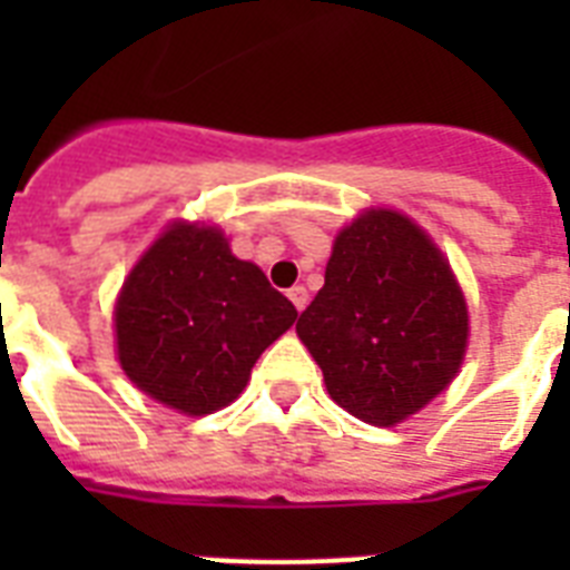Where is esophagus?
I'll return each instance as SVG.
<instances>
[{
    "mask_svg": "<svg viewBox=\"0 0 570 570\" xmlns=\"http://www.w3.org/2000/svg\"><path fill=\"white\" fill-rule=\"evenodd\" d=\"M286 295H289V302L295 304V311H298V313H302L304 307H307V302H311V295H307V289H304L302 284H295Z\"/></svg>",
    "mask_w": 570,
    "mask_h": 570,
    "instance_id": "esophagus-1",
    "label": "esophagus"
}]
</instances>
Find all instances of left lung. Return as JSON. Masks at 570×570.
Segmentation results:
<instances>
[{
    "label": "left lung",
    "instance_id": "1",
    "mask_svg": "<svg viewBox=\"0 0 570 570\" xmlns=\"http://www.w3.org/2000/svg\"><path fill=\"white\" fill-rule=\"evenodd\" d=\"M295 331L340 407L393 425L455 379L468 304L432 239L405 215L373 209L337 236Z\"/></svg>",
    "mask_w": 570,
    "mask_h": 570
}]
</instances>
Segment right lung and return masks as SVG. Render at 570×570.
I'll return each instance as SVG.
<instances>
[{"label":"right lung","mask_w":570,"mask_h":570,"mask_svg":"<svg viewBox=\"0 0 570 570\" xmlns=\"http://www.w3.org/2000/svg\"><path fill=\"white\" fill-rule=\"evenodd\" d=\"M298 311L213 227L177 224L132 268L115 307L118 357L138 387L183 414L239 396Z\"/></svg>","instance_id":"1"}]
</instances>
